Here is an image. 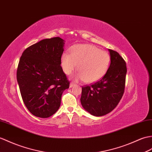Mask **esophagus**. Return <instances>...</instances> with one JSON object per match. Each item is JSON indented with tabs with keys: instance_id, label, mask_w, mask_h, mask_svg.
<instances>
[{
	"instance_id": "34e87169",
	"label": "esophagus",
	"mask_w": 152,
	"mask_h": 152,
	"mask_svg": "<svg viewBox=\"0 0 152 152\" xmlns=\"http://www.w3.org/2000/svg\"><path fill=\"white\" fill-rule=\"evenodd\" d=\"M75 86H76V84L73 83H70V88H72V87Z\"/></svg>"
}]
</instances>
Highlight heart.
Returning a JSON list of instances; mask_svg holds the SVG:
<instances>
[{"label": "heart", "instance_id": "obj_1", "mask_svg": "<svg viewBox=\"0 0 152 152\" xmlns=\"http://www.w3.org/2000/svg\"><path fill=\"white\" fill-rule=\"evenodd\" d=\"M110 56L92 45H77L70 50V54L64 53L61 66L66 75H70L77 68L79 72L75 76L76 80H83L90 83L103 77L110 63Z\"/></svg>", "mask_w": 152, "mask_h": 152}]
</instances>
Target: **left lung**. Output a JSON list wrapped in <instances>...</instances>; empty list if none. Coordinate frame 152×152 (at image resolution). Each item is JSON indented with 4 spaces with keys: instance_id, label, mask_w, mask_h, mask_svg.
Instances as JSON below:
<instances>
[{
    "instance_id": "obj_1",
    "label": "left lung",
    "mask_w": 152,
    "mask_h": 152,
    "mask_svg": "<svg viewBox=\"0 0 152 152\" xmlns=\"http://www.w3.org/2000/svg\"><path fill=\"white\" fill-rule=\"evenodd\" d=\"M111 63L101 80L82 87L80 101L85 110L96 116L107 115L116 107L124 93L126 63L117 52L109 49Z\"/></svg>"
}]
</instances>
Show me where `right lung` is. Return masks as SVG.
Listing matches in <instances>:
<instances>
[{"mask_svg": "<svg viewBox=\"0 0 152 152\" xmlns=\"http://www.w3.org/2000/svg\"><path fill=\"white\" fill-rule=\"evenodd\" d=\"M64 40L45 39L23 52L17 80L24 104L31 114L48 118L58 110L69 81L61 66Z\"/></svg>", "mask_w": 152, "mask_h": 152, "instance_id": "add662e5", "label": "right lung"}]
</instances>
